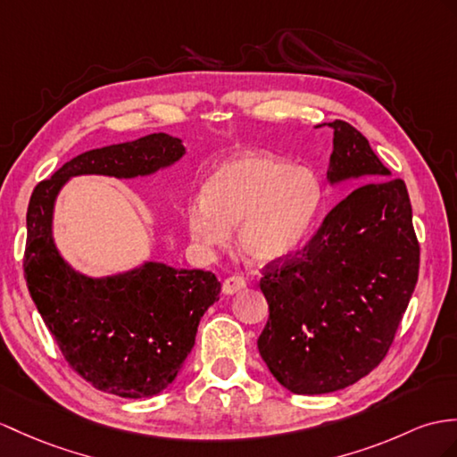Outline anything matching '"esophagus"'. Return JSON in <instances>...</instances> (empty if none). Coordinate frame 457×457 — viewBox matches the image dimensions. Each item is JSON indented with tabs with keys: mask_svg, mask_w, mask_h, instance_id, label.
Instances as JSON below:
<instances>
[{
	"mask_svg": "<svg viewBox=\"0 0 457 457\" xmlns=\"http://www.w3.org/2000/svg\"><path fill=\"white\" fill-rule=\"evenodd\" d=\"M246 279L240 275H232L228 277V279L222 281V293L225 295H235V293H240L242 288H246Z\"/></svg>",
	"mask_w": 457,
	"mask_h": 457,
	"instance_id": "1",
	"label": "esophagus"
}]
</instances>
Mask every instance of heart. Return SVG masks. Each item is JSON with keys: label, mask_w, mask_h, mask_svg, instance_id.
I'll return each mask as SVG.
<instances>
[{"label": "heart", "mask_w": 457, "mask_h": 457, "mask_svg": "<svg viewBox=\"0 0 457 457\" xmlns=\"http://www.w3.org/2000/svg\"><path fill=\"white\" fill-rule=\"evenodd\" d=\"M321 205L314 170L273 154H244L209 176L204 197L186 211L187 230L204 246H225L237 228L242 253L253 263L279 262L308 240Z\"/></svg>", "instance_id": "heart-1"}]
</instances>
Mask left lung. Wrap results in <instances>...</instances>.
<instances>
[{
  "instance_id": "8db88e82",
  "label": "left lung",
  "mask_w": 457,
  "mask_h": 457,
  "mask_svg": "<svg viewBox=\"0 0 457 457\" xmlns=\"http://www.w3.org/2000/svg\"><path fill=\"white\" fill-rule=\"evenodd\" d=\"M328 180H357L303 250L267 263V369L298 395L337 392L384 361L419 277L420 248L405 182L389 178L369 139L343 120Z\"/></svg>"
}]
</instances>
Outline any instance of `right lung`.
<instances>
[{"label": "right lung", "mask_w": 457, "mask_h": 457, "mask_svg": "<svg viewBox=\"0 0 457 457\" xmlns=\"http://www.w3.org/2000/svg\"><path fill=\"white\" fill-rule=\"evenodd\" d=\"M184 153L182 141L166 133L93 149L30 195L23 260L29 293L65 361L100 392L143 399L169 387L194 347L199 320L219 300L220 283L211 271L157 262L100 279L77 273L54 244L55 197L73 176H147Z\"/></svg>", "instance_id": "obj_1"}]
</instances>
